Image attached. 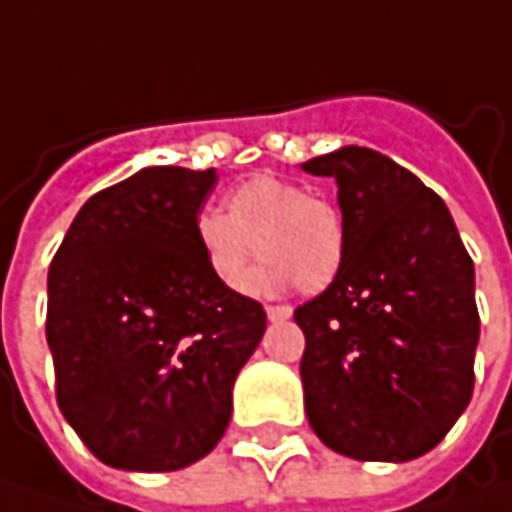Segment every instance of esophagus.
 <instances>
[{
	"mask_svg": "<svg viewBox=\"0 0 512 512\" xmlns=\"http://www.w3.org/2000/svg\"><path fill=\"white\" fill-rule=\"evenodd\" d=\"M266 318L272 323L289 321V318H292V309H289V306H266Z\"/></svg>",
	"mask_w": 512,
	"mask_h": 512,
	"instance_id": "obj_1",
	"label": "esophagus"
}]
</instances>
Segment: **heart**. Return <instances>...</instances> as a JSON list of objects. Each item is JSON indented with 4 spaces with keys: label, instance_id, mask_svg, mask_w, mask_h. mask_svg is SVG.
I'll return each mask as SVG.
<instances>
[{
    "label": "heart",
    "instance_id": "obj_1",
    "mask_svg": "<svg viewBox=\"0 0 512 512\" xmlns=\"http://www.w3.org/2000/svg\"><path fill=\"white\" fill-rule=\"evenodd\" d=\"M197 243L220 286H240L252 257H266L249 278L252 292H321L344 263V217L303 186L257 174L226 197V214H197Z\"/></svg>",
    "mask_w": 512,
    "mask_h": 512
}]
</instances>
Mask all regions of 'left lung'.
<instances>
[{
  "mask_svg": "<svg viewBox=\"0 0 512 512\" xmlns=\"http://www.w3.org/2000/svg\"><path fill=\"white\" fill-rule=\"evenodd\" d=\"M335 177L344 263L295 309L306 418L355 461H412L473 398L476 269L444 200L389 157L344 145L300 163Z\"/></svg>",
  "mask_w": 512,
  "mask_h": 512,
  "instance_id": "1",
  "label": "left lung"
}]
</instances>
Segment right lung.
Instances as JSON below:
<instances>
[{"mask_svg": "<svg viewBox=\"0 0 512 512\" xmlns=\"http://www.w3.org/2000/svg\"><path fill=\"white\" fill-rule=\"evenodd\" d=\"M217 171L148 166L94 194L48 272L56 401L102 464L183 470L232 418L266 312L212 278L197 212Z\"/></svg>", "mask_w": 512, "mask_h": 512, "instance_id": "add662e5", "label": "right lung"}]
</instances>
